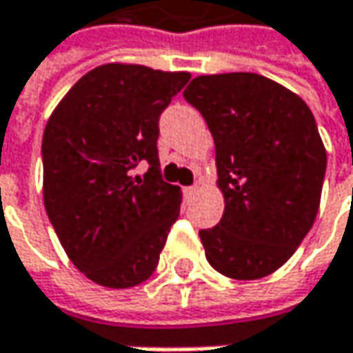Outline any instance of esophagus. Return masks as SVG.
<instances>
[{
    "mask_svg": "<svg viewBox=\"0 0 353 353\" xmlns=\"http://www.w3.org/2000/svg\"><path fill=\"white\" fill-rule=\"evenodd\" d=\"M196 190H198V185H188V188H183V192H185L188 196H190V194H194Z\"/></svg>",
    "mask_w": 353,
    "mask_h": 353,
    "instance_id": "obj_1",
    "label": "esophagus"
}]
</instances>
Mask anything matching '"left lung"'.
Here are the masks:
<instances>
[{
    "label": "left lung",
    "instance_id": "obj_1",
    "mask_svg": "<svg viewBox=\"0 0 353 353\" xmlns=\"http://www.w3.org/2000/svg\"><path fill=\"white\" fill-rule=\"evenodd\" d=\"M183 98L214 139L225 212L200 231L208 263L257 280L282 268L311 231L327 151L301 96L257 73L200 75Z\"/></svg>",
    "mask_w": 353,
    "mask_h": 353
}]
</instances>
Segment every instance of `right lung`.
<instances>
[{
  "label": "right lung",
  "mask_w": 353,
  "mask_h": 353,
  "mask_svg": "<svg viewBox=\"0 0 353 353\" xmlns=\"http://www.w3.org/2000/svg\"><path fill=\"white\" fill-rule=\"evenodd\" d=\"M188 71L106 63L52 110L42 134V198L54 233L92 282L130 288L155 272L181 190L159 174V116ZM141 161L152 168L132 176Z\"/></svg>",
  "instance_id": "1"
}]
</instances>
